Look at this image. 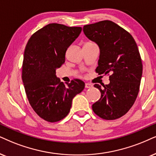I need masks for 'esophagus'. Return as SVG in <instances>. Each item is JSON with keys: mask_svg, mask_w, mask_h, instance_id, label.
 Wrapping results in <instances>:
<instances>
[{"mask_svg": "<svg viewBox=\"0 0 156 156\" xmlns=\"http://www.w3.org/2000/svg\"><path fill=\"white\" fill-rule=\"evenodd\" d=\"M85 87H86V88H90L93 87V85L90 83H86L85 84Z\"/></svg>", "mask_w": 156, "mask_h": 156, "instance_id": "34e87169", "label": "esophagus"}]
</instances>
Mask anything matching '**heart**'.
<instances>
[{"mask_svg":"<svg viewBox=\"0 0 156 156\" xmlns=\"http://www.w3.org/2000/svg\"><path fill=\"white\" fill-rule=\"evenodd\" d=\"M86 44H93V43H90V42H88V43H86Z\"/></svg>","mask_w":156,"mask_h":156,"instance_id":"b5f03b06","label":"heart"}]
</instances>
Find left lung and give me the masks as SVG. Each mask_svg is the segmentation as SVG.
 Masks as SVG:
<instances>
[{"label":"left lung","mask_w":156,"mask_h":156,"mask_svg":"<svg viewBox=\"0 0 156 156\" xmlns=\"http://www.w3.org/2000/svg\"><path fill=\"white\" fill-rule=\"evenodd\" d=\"M83 30L99 47L96 72L110 74L109 84L94 85L101 98L92 109L104 119H118L130 109L139 92L143 64L138 47L129 32L112 21L86 25Z\"/></svg>","instance_id":"8db88e82"}]
</instances>
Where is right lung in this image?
I'll return each mask as SVG.
<instances>
[{
	"mask_svg": "<svg viewBox=\"0 0 156 156\" xmlns=\"http://www.w3.org/2000/svg\"><path fill=\"white\" fill-rule=\"evenodd\" d=\"M81 31V27L50 23L31 35L26 46L22 66L26 94L34 111L47 122L66 117L73 98L84 89L81 80L65 85L56 76V69L66 61V50Z\"/></svg>",
	"mask_w": 156,
	"mask_h": 156,
	"instance_id": "right-lung-1",
	"label": "right lung"
}]
</instances>
